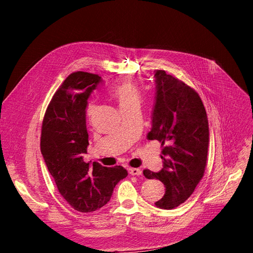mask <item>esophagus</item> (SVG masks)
Here are the masks:
<instances>
[{
    "instance_id": "1",
    "label": "esophagus",
    "mask_w": 253,
    "mask_h": 253,
    "mask_svg": "<svg viewBox=\"0 0 253 253\" xmlns=\"http://www.w3.org/2000/svg\"><path fill=\"white\" fill-rule=\"evenodd\" d=\"M128 173L131 175H135V176H139L142 174L140 169H137V168H129L128 169Z\"/></svg>"
}]
</instances>
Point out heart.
Segmentation results:
<instances>
[{
    "label": "heart",
    "instance_id": "heart-1",
    "mask_svg": "<svg viewBox=\"0 0 253 253\" xmlns=\"http://www.w3.org/2000/svg\"><path fill=\"white\" fill-rule=\"evenodd\" d=\"M112 94L114 98L116 99L120 109H125L127 108L129 105L133 104H138L141 93L138 85L133 81H125L120 84H118L117 86H115L113 89ZM94 110V105L93 104H88L86 108V115L87 116H90L91 113H93Z\"/></svg>",
    "mask_w": 253,
    "mask_h": 253
}]
</instances>
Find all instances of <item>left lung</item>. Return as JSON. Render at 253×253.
Returning <instances> with one entry per match:
<instances>
[{
	"label": "left lung",
	"instance_id": "obj_1",
	"mask_svg": "<svg viewBox=\"0 0 253 253\" xmlns=\"http://www.w3.org/2000/svg\"><path fill=\"white\" fill-rule=\"evenodd\" d=\"M156 96L148 139L162 143L164 168L144 170L148 179H159L166 193L155 203L174 209L185 203L203 178L209 145V126L201 97L185 82L155 71Z\"/></svg>",
	"mask_w": 253,
	"mask_h": 253
}]
</instances>
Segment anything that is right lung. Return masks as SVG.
Listing matches in <instances>:
<instances>
[{
    "mask_svg": "<svg viewBox=\"0 0 253 253\" xmlns=\"http://www.w3.org/2000/svg\"><path fill=\"white\" fill-rule=\"evenodd\" d=\"M101 77L85 72L71 74L61 84L45 112L41 153L60 194L75 210L93 212L110 202L115 186L127 176L124 167L93 168L86 154L87 99Z\"/></svg>",
    "mask_w": 253,
    "mask_h": 253,
    "instance_id": "1",
    "label": "right lung"
}]
</instances>
